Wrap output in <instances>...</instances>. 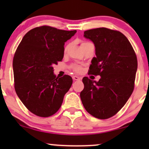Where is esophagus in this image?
Returning <instances> with one entry per match:
<instances>
[{"label": "esophagus", "mask_w": 149, "mask_h": 149, "mask_svg": "<svg viewBox=\"0 0 149 149\" xmlns=\"http://www.w3.org/2000/svg\"><path fill=\"white\" fill-rule=\"evenodd\" d=\"M72 78L74 80H80V77H78V76H73L72 77Z\"/></svg>", "instance_id": "esophagus-1"}]
</instances>
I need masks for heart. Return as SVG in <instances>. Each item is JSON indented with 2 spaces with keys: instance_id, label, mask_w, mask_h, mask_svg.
<instances>
[{
  "instance_id": "heart-1",
  "label": "heart",
  "mask_w": 149,
  "mask_h": 149,
  "mask_svg": "<svg viewBox=\"0 0 149 149\" xmlns=\"http://www.w3.org/2000/svg\"><path fill=\"white\" fill-rule=\"evenodd\" d=\"M86 43H88V42H83L81 43V45H84V44H86ZM69 45H67L66 46V47H65V48H64V52H66V51L68 50V49H69ZM73 69L75 71H76V72L79 73L82 71V67L80 66H78V65H74V66H73Z\"/></svg>"
}]
</instances>
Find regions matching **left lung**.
<instances>
[{
    "mask_svg": "<svg viewBox=\"0 0 149 149\" xmlns=\"http://www.w3.org/2000/svg\"><path fill=\"white\" fill-rule=\"evenodd\" d=\"M93 42L96 57L89 73L100 76L99 81L83 78L80 96L85 110L94 117L107 119L116 115L131 96L137 70V59L130 42L118 31L97 28L85 31Z\"/></svg>",
    "mask_w": 149,
    "mask_h": 149,
    "instance_id": "1",
    "label": "left lung"
}]
</instances>
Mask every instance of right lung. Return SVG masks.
<instances>
[{
	"mask_svg": "<svg viewBox=\"0 0 149 149\" xmlns=\"http://www.w3.org/2000/svg\"><path fill=\"white\" fill-rule=\"evenodd\" d=\"M76 30L42 26L25 34L13 58L15 89L22 103L40 117H49L61 107L73 80L54 74L52 66L64 57V43Z\"/></svg>",
	"mask_w": 149,
	"mask_h": 149,
	"instance_id": "right-lung-1",
	"label": "right lung"
}]
</instances>
